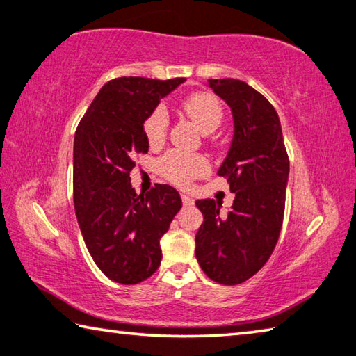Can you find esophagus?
Returning a JSON list of instances; mask_svg holds the SVG:
<instances>
[{"mask_svg": "<svg viewBox=\"0 0 356 356\" xmlns=\"http://www.w3.org/2000/svg\"><path fill=\"white\" fill-rule=\"evenodd\" d=\"M181 200L184 205H193V199H191L188 194H181Z\"/></svg>", "mask_w": 356, "mask_h": 356, "instance_id": "1", "label": "esophagus"}]
</instances>
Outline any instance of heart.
Segmentation results:
<instances>
[{
    "label": "heart",
    "mask_w": 356,
    "mask_h": 356,
    "mask_svg": "<svg viewBox=\"0 0 356 356\" xmlns=\"http://www.w3.org/2000/svg\"><path fill=\"white\" fill-rule=\"evenodd\" d=\"M183 111L188 114L200 132L211 134L222 121V106L215 95L207 92H197L184 98ZM168 111L163 105L156 106L149 113L143 124V130L151 145H161L168 132ZM159 172L168 181L184 186L191 179L200 177L209 170V162L205 157L197 154H184L179 151H168L157 162Z\"/></svg>",
    "instance_id": "obj_1"
}]
</instances>
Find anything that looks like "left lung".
Returning a JSON list of instances; mask_svg holds the SVG:
<instances>
[{
  "instance_id": "obj_1",
  "label": "left lung",
  "mask_w": 356,
  "mask_h": 356,
  "mask_svg": "<svg viewBox=\"0 0 356 356\" xmlns=\"http://www.w3.org/2000/svg\"><path fill=\"white\" fill-rule=\"evenodd\" d=\"M227 103L234 136L218 175L235 194L227 215L213 199L197 200L204 222L195 234L202 270L221 285L253 277L275 248L282 231L289 161L278 114L269 100L238 79H209Z\"/></svg>"
}]
</instances>
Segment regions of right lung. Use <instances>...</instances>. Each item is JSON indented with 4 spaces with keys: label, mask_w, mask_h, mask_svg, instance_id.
<instances>
[{
    "label": "right lung",
    "mask_w": 356,
    "mask_h": 356,
    "mask_svg": "<svg viewBox=\"0 0 356 356\" xmlns=\"http://www.w3.org/2000/svg\"><path fill=\"white\" fill-rule=\"evenodd\" d=\"M184 78H118L106 83L76 129L73 199L92 259L109 280L136 285L161 266V237L181 209L168 184L136 194L135 156L147 152L143 124Z\"/></svg>",
    "instance_id": "add662e5"
}]
</instances>
